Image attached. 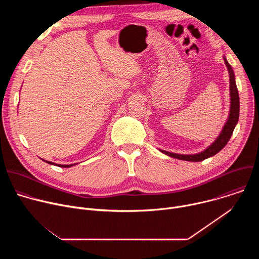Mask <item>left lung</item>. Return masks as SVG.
<instances>
[{
    "instance_id": "obj_1",
    "label": "left lung",
    "mask_w": 259,
    "mask_h": 259,
    "mask_svg": "<svg viewBox=\"0 0 259 259\" xmlns=\"http://www.w3.org/2000/svg\"><path fill=\"white\" fill-rule=\"evenodd\" d=\"M225 63L228 67L229 70V75H230V96H231V107H230V114L229 118L227 120V123L225 124L223 130H221L220 134L218 137L212 142L211 145H209L207 149L199 154H194V155H181V154H175V153H170L167 151L159 150L161 153L178 159V160H183V161H190V162H201L205 159H208L210 157H213L217 153H219L224 147L227 145L229 142L234 129L236 125L238 124L239 121V114H240V99H239V92L238 88L236 85V80H235V73L234 70L231 66V64L228 62L227 58L224 57Z\"/></svg>"
}]
</instances>
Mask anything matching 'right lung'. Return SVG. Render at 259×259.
Segmentation results:
<instances>
[{
  "instance_id": "add662e5",
  "label": "right lung",
  "mask_w": 259,
  "mask_h": 259,
  "mask_svg": "<svg viewBox=\"0 0 259 259\" xmlns=\"http://www.w3.org/2000/svg\"><path fill=\"white\" fill-rule=\"evenodd\" d=\"M43 160V159H42ZM43 161H45V160H43ZM46 163H48V164H50V165H54V166H58V167H62V168H69V167H72L73 165H76V164H70V165H59V164H55V163H53V162H49V161H45Z\"/></svg>"
}]
</instances>
